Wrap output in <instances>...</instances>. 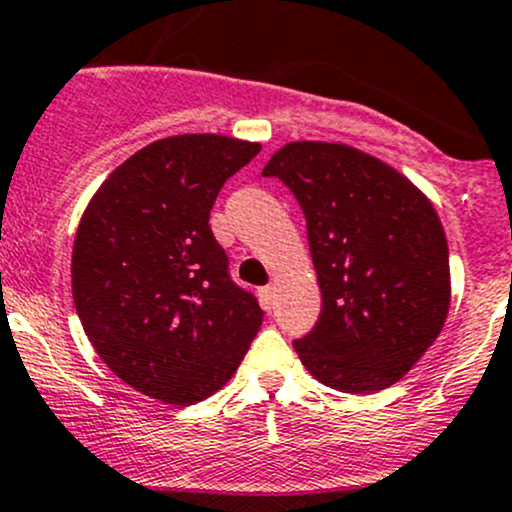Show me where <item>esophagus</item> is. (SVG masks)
<instances>
[{"label": "esophagus", "instance_id": "obj_1", "mask_svg": "<svg viewBox=\"0 0 512 512\" xmlns=\"http://www.w3.org/2000/svg\"><path fill=\"white\" fill-rule=\"evenodd\" d=\"M260 299L262 304H265V309H272V304H275V287L272 285L260 287Z\"/></svg>", "mask_w": 512, "mask_h": 512}]
</instances>
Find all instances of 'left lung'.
Returning a JSON list of instances; mask_svg holds the SVG:
<instances>
[{"label":"left lung","mask_w":512,"mask_h":512,"mask_svg":"<svg viewBox=\"0 0 512 512\" xmlns=\"http://www.w3.org/2000/svg\"><path fill=\"white\" fill-rule=\"evenodd\" d=\"M275 175L307 218L322 314L294 342L309 374L344 394L389 389L428 352L451 307V267L431 200L347 143L292 141Z\"/></svg>","instance_id":"8db88e82"}]
</instances>
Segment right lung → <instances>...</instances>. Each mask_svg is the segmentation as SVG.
<instances>
[{"mask_svg":"<svg viewBox=\"0 0 512 512\" xmlns=\"http://www.w3.org/2000/svg\"><path fill=\"white\" fill-rule=\"evenodd\" d=\"M260 143L160 138L123 160L81 215L71 289L103 364L151 399L190 406L223 389L265 312L227 275L210 210Z\"/></svg>","mask_w":512,"mask_h":512,"instance_id":"add662e5","label":"right lung"}]
</instances>
